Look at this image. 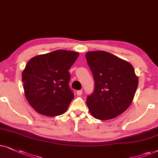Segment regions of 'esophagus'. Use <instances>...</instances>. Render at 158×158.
Listing matches in <instances>:
<instances>
[{
	"label": "esophagus",
	"mask_w": 158,
	"mask_h": 158,
	"mask_svg": "<svg viewBox=\"0 0 158 158\" xmlns=\"http://www.w3.org/2000/svg\"><path fill=\"white\" fill-rule=\"evenodd\" d=\"M77 94L78 96H81L82 94V90H78L77 92Z\"/></svg>",
	"instance_id": "esophagus-1"
}]
</instances>
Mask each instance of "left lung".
Masks as SVG:
<instances>
[{
  "label": "left lung",
  "instance_id": "1",
  "mask_svg": "<svg viewBox=\"0 0 158 158\" xmlns=\"http://www.w3.org/2000/svg\"><path fill=\"white\" fill-rule=\"evenodd\" d=\"M94 80L87 105L92 116L99 120L114 118L123 113L133 101L138 77L131 64L106 51L86 53Z\"/></svg>",
  "mask_w": 158,
  "mask_h": 158
}]
</instances>
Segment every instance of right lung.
I'll return each mask as SVG.
<instances>
[{"label": "right lung", "mask_w": 158, "mask_h": 158, "mask_svg": "<svg viewBox=\"0 0 158 158\" xmlns=\"http://www.w3.org/2000/svg\"><path fill=\"white\" fill-rule=\"evenodd\" d=\"M79 52L58 50L31 58L22 72L27 101L37 113L56 116L66 112L74 98L69 70Z\"/></svg>", "instance_id": "add662e5"}]
</instances>
